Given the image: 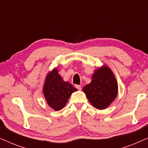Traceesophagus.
I'll return each instance as SVG.
<instances>
[{"label":"esophagus","mask_w":148,"mask_h":148,"mask_svg":"<svg viewBox=\"0 0 148 148\" xmlns=\"http://www.w3.org/2000/svg\"><path fill=\"white\" fill-rule=\"evenodd\" d=\"M75 88L77 89L78 90H82V86H79V85H76Z\"/></svg>","instance_id":"obj_1"}]
</instances>
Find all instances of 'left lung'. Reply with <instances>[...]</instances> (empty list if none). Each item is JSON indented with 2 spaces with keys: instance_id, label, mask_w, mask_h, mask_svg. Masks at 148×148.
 I'll list each match as a JSON object with an SVG mask.
<instances>
[{
  "instance_id": "8db88e82",
  "label": "left lung",
  "mask_w": 148,
  "mask_h": 148,
  "mask_svg": "<svg viewBox=\"0 0 148 148\" xmlns=\"http://www.w3.org/2000/svg\"><path fill=\"white\" fill-rule=\"evenodd\" d=\"M90 84L83 91L94 108L103 110L110 106L118 94V84L112 70L102 65L95 69Z\"/></svg>"
}]
</instances>
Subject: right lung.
<instances>
[{
	"mask_svg": "<svg viewBox=\"0 0 148 148\" xmlns=\"http://www.w3.org/2000/svg\"><path fill=\"white\" fill-rule=\"evenodd\" d=\"M77 90L67 82H64L58 74L57 67L54 68L46 75L42 92L47 104L55 111L65 106L71 95Z\"/></svg>",
	"mask_w": 148,
	"mask_h": 148,
	"instance_id": "obj_1",
	"label": "right lung"
}]
</instances>
